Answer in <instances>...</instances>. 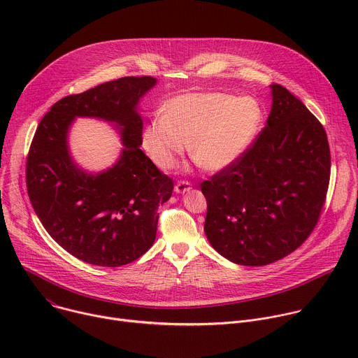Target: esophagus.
<instances>
[{"instance_id": "34e87169", "label": "esophagus", "mask_w": 358, "mask_h": 358, "mask_svg": "<svg viewBox=\"0 0 358 358\" xmlns=\"http://www.w3.org/2000/svg\"><path fill=\"white\" fill-rule=\"evenodd\" d=\"M191 188H192L191 182H188V181H178V182L176 184V187H174V191H176L177 194H184V192L189 191Z\"/></svg>"}]
</instances>
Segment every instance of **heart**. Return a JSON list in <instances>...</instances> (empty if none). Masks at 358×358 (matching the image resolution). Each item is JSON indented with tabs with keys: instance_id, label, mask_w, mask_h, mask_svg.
<instances>
[{
	"instance_id": "obj_1",
	"label": "heart",
	"mask_w": 358,
	"mask_h": 358,
	"mask_svg": "<svg viewBox=\"0 0 358 358\" xmlns=\"http://www.w3.org/2000/svg\"><path fill=\"white\" fill-rule=\"evenodd\" d=\"M166 113L143 130V147L159 169H173L189 143V155L203 170L218 173L235 164L257 137L264 109L253 96L191 92L171 97Z\"/></svg>"
}]
</instances>
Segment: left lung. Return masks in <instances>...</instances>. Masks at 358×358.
Masks as SVG:
<instances>
[{
	"label": "left lung",
	"mask_w": 358,
	"mask_h": 358,
	"mask_svg": "<svg viewBox=\"0 0 358 358\" xmlns=\"http://www.w3.org/2000/svg\"><path fill=\"white\" fill-rule=\"evenodd\" d=\"M271 92L265 129L235 164L201 184L210 243L243 266L276 262L308 239L330 180L322 123L282 85H271Z\"/></svg>",
	"instance_id": "8db88e82"
}]
</instances>
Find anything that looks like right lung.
Masks as SVG:
<instances>
[{"label": "right lung", "instance_id": "obj_1", "mask_svg": "<svg viewBox=\"0 0 358 358\" xmlns=\"http://www.w3.org/2000/svg\"><path fill=\"white\" fill-rule=\"evenodd\" d=\"M157 83L126 76L71 94L50 108L35 131L27 159V188L48 234L75 258L116 268L138 259L155 243L159 207L174 182L141 151L140 99ZM76 117L113 124L124 148L108 171H82L70 156L67 133Z\"/></svg>", "mask_w": 358, "mask_h": 358}]
</instances>
